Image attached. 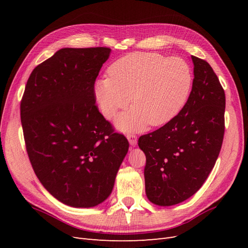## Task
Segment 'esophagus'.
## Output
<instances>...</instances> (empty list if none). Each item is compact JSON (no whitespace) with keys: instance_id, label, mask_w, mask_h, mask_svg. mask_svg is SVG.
Wrapping results in <instances>:
<instances>
[{"instance_id":"obj_1","label":"esophagus","mask_w":248,"mask_h":248,"mask_svg":"<svg viewBox=\"0 0 248 248\" xmlns=\"http://www.w3.org/2000/svg\"><path fill=\"white\" fill-rule=\"evenodd\" d=\"M127 140H128L129 144L132 146V147H136L137 144H138V139L137 137L134 136V134H127Z\"/></svg>"}]
</instances>
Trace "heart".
Returning a JSON list of instances; mask_svg holds the SVG:
<instances>
[{"label": "heart", "mask_w": 248, "mask_h": 248, "mask_svg": "<svg viewBox=\"0 0 248 248\" xmlns=\"http://www.w3.org/2000/svg\"><path fill=\"white\" fill-rule=\"evenodd\" d=\"M108 72L109 78L95 82L94 96L107 119L128 107L131 97L133 108L116 119L117 128L123 132L170 123L184 108L192 89L189 64L156 52L126 55Z\"/></svg>", "instance_id": "heart-1"}]
</instances>
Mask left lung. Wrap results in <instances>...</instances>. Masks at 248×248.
I'll list each match as a JSON object with an SVG mask.
<instances>
[{"mask_svg":"<svg viewBox=\"0 0 248 248\" xmlns=\"http://www.w3.org/2000/svg\"><path fill=\"white\" fill-rule=\"evenodd\" d=\"M191 60L194 78L182 110L139 139L146 155L147 198L158 206L192 197L214 168L222 145L226 95L212 67L194 56Z\"/></svg>","mask_w":248,"mask_h":248,"instance_id":"8db88e82","label":"left lung"}]
</instances>
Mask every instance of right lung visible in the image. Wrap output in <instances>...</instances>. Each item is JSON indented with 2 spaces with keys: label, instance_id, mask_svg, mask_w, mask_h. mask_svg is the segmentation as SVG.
I'll list each match as a JSON object with an SVG mask.
<instances>
[{
  "label": "right lung",
  "instance_id": "right-lung-1",
  "mask_svg": "<svg viewBox=\"0 0 248 248\" xmlns=\"http://www.w3.org/2000/svg\"><path fill=\"white\" fill-rule=\"evenodd\" d=\"M110 48L59 49L32 71L20 103L26 148L37 178L74 208L106 201L128 152L95 106L94 84Z\"/></svg>",
  "mask_w": 248,
  "mask_h": 248
}]
</instances>
